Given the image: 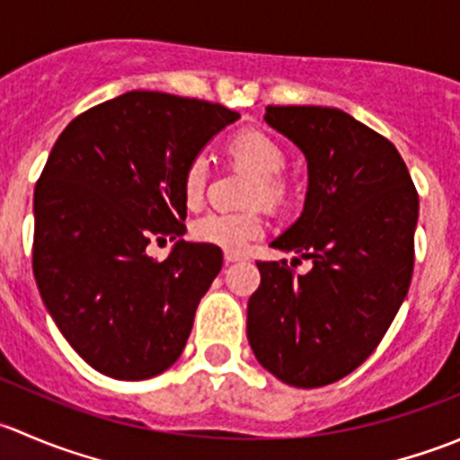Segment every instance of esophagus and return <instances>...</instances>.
I'll return each instance as SVG.
<instances>
[{
  "label": "esophagus",
  "mask_w": 460,
  "mask_h": 460,
  "mask_svg": "<svg viewBox=\"0 0 460 460\" xmlns=\"http://www.w3.org/2000/svg\"><path fill=\"white\" fill-rule=\"evenodd\" d=\"M226 262H238V260H244V253L240 252H225Z\"/></svg>",
  "instance_id": "esophagus-1"
}]
</instances>
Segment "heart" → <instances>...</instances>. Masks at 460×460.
<instances>
[{
  "mask_svg": "<svg viewBox=\"0 0 460 460\" xmlns=\"http://www.w3.org/2000/svg\"><path fill=\"white\" fill-rule=\"evenodd\" d=\"M229 148L231 155L240 164H244L258 175V182L253 187V202L280 200L282 193H285L280 175L287 166V155L280 144L262 131H243L231 140ZM207 180L208 157L207 153H198L187 164L182 178V196L189 207H198L202 202ZM191 234L198 243L220 247L225 252H243L264 234V220L253 211H211L193 222Z\"/></svg>",
  "mask_w": 460,
  "mask_h": 460,
  "instance_id": "obj_1",
  "label": "heart"
}]
</instances>
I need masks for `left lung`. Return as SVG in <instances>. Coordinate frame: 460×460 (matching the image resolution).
Masks as SVG:
<instances>
[{
    "label": "left lung",
    "mask_w": 460,
    "mask_h": 460,
    "mask_svg": "<svg viewBox=\"0 0 460 460\" xmlns=\"http://www.w3.org/2000/svg\"><path fill=\"white\" fill-rule=\"evenodd\" d=\"M264 122L303 151L298 220L271 243L312 269L258 262L247 338L258 363L291 387H323L369 358L405 300L419 196L392 142L329 106H267Z\"/></svg>",
    "instance_id": "left-lung-1"
}]
</instances>
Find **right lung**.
Returning <instances> with one entry per match:
<instances>
[{
    "instance_id": "add662e5",
    "label": "right lung",
    "mask_w": 460,
    "mask_h": 460,
    "mask_svg": "<svg viewBox=\"0 0 460 460\" xmlns=\"http://www.w3.org/2000/svg\"><path fill=\"white\" fill-rule=\"evenodd\" d=\"M240 113L131 91L77 115L35 187L32 273L68 345L100 374L144 380L169 369L191 333L222 252L187 243L184 169ZM153 237L176 240L157 263Z\"/></svg>"
}]
</instances>
